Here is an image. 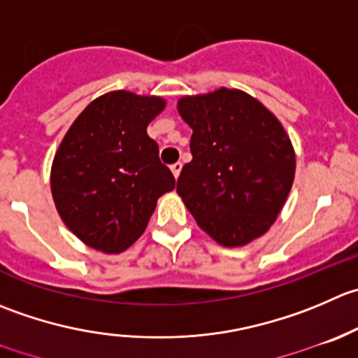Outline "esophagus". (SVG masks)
Here are the masks:
<instances>
[{
	"mask_svg": "<svg viewBox=\"0 0 358 358\" xmlns=\"http://www.w3.org/2000/svg\"><path fill=\"white\" fill-rule=\"evenodd\" d=\"M171 171L173 175H175V178H178L180 171H182V162H175V164H171Z\"/></svg>",
	"mask_w": 358,
	"mask_h": 358,
	"instance_id": "obj_1",
	"label": "esophagus"
}]
</instances>
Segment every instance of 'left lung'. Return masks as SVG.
<instances>
[{
  "mask_svg": "<svg viewBox=\"0 0 358 358\" xmlns=\"http://www.w3.org/2000/svg\"><path fill=\"white\" fill-rule=\"evenodd\" d=\"M178 113L192 129V161L176 192L218 245L245 246L278 218L296 175V152L282 122L253 96L220 87L183 96Z\"/></svg>",
  "mask_w": 358,
  "mask_h": 358,
  "instance_id": "1",
  "label": "left lung"
}]
</instances>
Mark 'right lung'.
Listing matches in <instances>:
<instances>
[{
    "instance_id": "right-lung-1",
    "label": "right lung",
    "mask_w": 358,
    "mask_h": 358,
    "mask_svg": "<svg viewBox=\"0 0 358 358\" xmlns=\"http://www.w3.org/2000/svg\"><path fill=\"white\" fill-rule=\"evenodd\" d=\"M166 99L112 91L85 106L62 138L50 169L55 208L82 243L103 253L129 248L157 199L175 189L147 127Z\"/></svg>"
}]
</instances>
